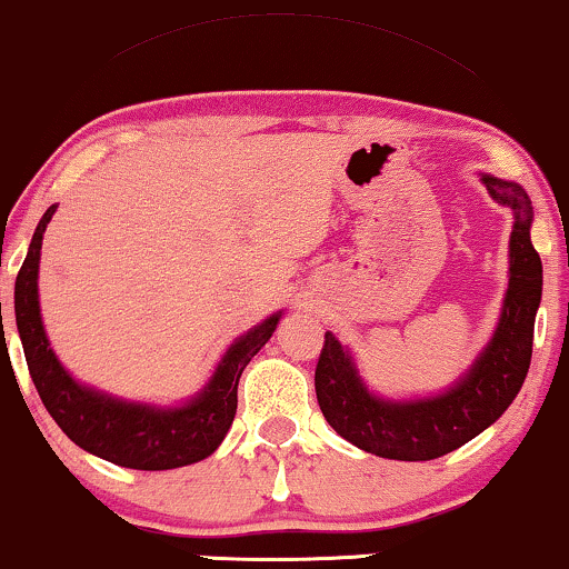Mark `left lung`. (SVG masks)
Instances as JSON below:
<instances>
[{
  "label": "left lung",
  "instance_id": "left-lung-1",
  "mask_svg": "<svg viewBox=\"0 0 569 569\" xmlns=\"http://www.w3.org/2000/svg\"><path fill=\"white\" fill-rule=\"evenodd\" d=\"M496 204L512 210L509 283L491 341L449 388L433 397L388 399L372 393L355 357L326 333L315 370V391L328 426L368 455L426 462L449 455L493 426L525 383L533 355V326L541 305L543 268L530 241L533 204L520 183L480 172Z\"/></svg>",
  "mask_w": 569,
  "mask_h": 569
}]
</instances>
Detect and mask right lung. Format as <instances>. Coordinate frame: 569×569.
Segmentation results:
<instances>
[{
  "label": "right lung",
  "mask_w": 569,
  "mask_h": 569,
  "mask_svg": "<svg viewBox=\"0 0 569 569\" xmlns=\"http://www.w3.org/2000/svg\"><path fill=\"white\" fill-rule=\"evenodd\" d=\"M57 204L36 226L26 262L16 280V322L26 362L47 412L70 441L93 457L131 470H172L201 462L222 443L239 407V378L251 357L276 333L283 312L270 315L236 338L218 368L191 399L160 407L128 401L86 386L64 370L49 343L39 307L41 241ZM4 336V330H2Z\"/></svg>",
  "instance_id": "right-lung-1"
}]
</instances>
